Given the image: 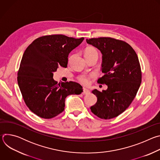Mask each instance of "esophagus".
Segmentation results:
<instances>
[{
    "label": "esophagus",
    "mask_w": 160,
    "mask_h": 160,
    "mask_svg": "<svg viewBox=\"0 0 160 160\" xmlns=\"http://www.w3.org/2000/svg\"><path fill=\"white\" fill-rule=\"evenodd\" d=\"M83 94H90V91L86 88H83Z\"/></svg>",
    "instance_id": "obj_1"
}]
</instances>
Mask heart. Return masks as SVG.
<instances>
[{"label":"heart","instance_id":"obj_1","mask_svg":"<svg viewBox=\"0 0 160 160\" xmlns=\"http://www.w3.org/2000/svg\"><path fill=\"white\" fill-rule=\"evenodd\" d=\"M95 54H98V51L94 48H91V47L88 48L85 52V56H90V55H93ZM90 77V76H89L88 75L82 74L78 77V80L82 83H83L84 85H87V84H88V83L89 82Z\"/></svg>","mask_w":160,"mask_h":160}]
</instances>
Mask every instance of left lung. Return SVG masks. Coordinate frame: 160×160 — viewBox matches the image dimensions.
<instances>
[{"label": "left lung", "mask_w": 160, "mask_h": 160, "mask_svg": "<svg viewBox=\"0 0 160 160\" xmlns=\"http://www.w3.org/2000/svg\"><path fill=\"white\" fill-rule=\"evenodd\" d=\"M86 41L102 54L101 70L104 76L98 82L108 86L102 92L92 91L98 101L90 107L91 111L102 119L113 118L130 106L140 87L142 75L138 55L122 40L101 37Z\"/></svg>", "instance_id": "obj_1"}]
</instances>
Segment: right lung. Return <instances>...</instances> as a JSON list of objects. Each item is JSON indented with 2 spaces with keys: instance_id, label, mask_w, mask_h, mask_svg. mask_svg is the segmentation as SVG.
<instances>
[{
  "instance_id": "1",
  "label": "right lung",
  "mask_w": 160,
  "mask_h": 160,
  "mask_svg": "<svg viewBox=\"0 0 160 160\" xmlns=\"http://www.w3.org/2000/svg\"><path fill=\"white\" fill-rule=\"evenodd\" d=\"M83 40L63 35L43 36L35 39L22 55L18 83L27 106L40 118L55 117L64 111L68 96L83 92L77 82L58 83L53 73L59 66L67 67L69 54Z\"/></svg>"
}]
</instances>
